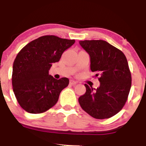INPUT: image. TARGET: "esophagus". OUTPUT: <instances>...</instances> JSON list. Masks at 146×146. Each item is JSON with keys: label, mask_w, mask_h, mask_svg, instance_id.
Returning a JSON list of instances; mask_svg holds the SVG:
<instances>
[{"label": "esophagus", "mask_w": 146, "mask_h": 146, "mask_svg": "<svg viewBox=\"0 0 146 146\" xmlns=\"http://www.w3.org/2000/svg\"><path fill=\"white\" fill-rule=\"evenodd\" d=\"M77 83H78V82H77L76 81H75V80H70V84H72V85L76 84Z\"/></svg>", "instance_id": "34e87169"}]
</instances>
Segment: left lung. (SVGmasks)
I'll return each mask as SVG.
<instances>
[{"mask_svg":"<svg viewBox=\"0 0 146 146\" xmlns=\"http://www.w3.org/2000/svg\"><path fill=\"white\" fill-rule=\"evenodd\" d=\"M80 44L90 56V70L96 72L100 86H84V95L78 99L82 108L95 119L114 116L122 109L131 87V73L121 51L106 41L84 40Z\"/></svg>","mask_w":146,"mask_h":146,"instance_id":"8db88e82","label":"left lung"}]
</instances>
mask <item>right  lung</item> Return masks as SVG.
Instances as JSON below:
<instances>
[{
	"label": "right lung",
	"mask_w": 146,
	"mask_h": 146,
	"mask_svg": "<svg viewBox=\"0 0 146 146\" xmlns=\"http://www.w3.org/2000/svg\"><path fill=\"white\" fill-rule=\"evenodd\" d=\"M75 40L44 36L30 42L18 53L13 64L12 86L16 100L25 111H46L58 102L69 80H56L48 74L52 64L59 62Z\"/></svg>",
	"instance_id": "right-lung-1"
}]
</instances>
